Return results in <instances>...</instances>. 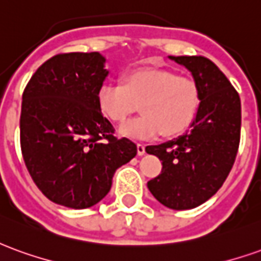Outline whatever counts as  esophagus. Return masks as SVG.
Segmentation results:
<instances>
[{
	"mask_svg": "<svg viewBox=\"0 0 261 261\" xmlns=\"http://www.w3.org/2000/svg\"><path fill=\"white\" fill-rule=\"evenodd\" d=\"M137 153L142 156L144 153H145V145H142V144H137Z\"/></svg>",
	"mask_w": 261,
	"mask_h": 261,
	"instance_id": "esophagus-1",
	"label": "esophagus"
}]
</instances>
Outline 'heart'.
<instances>
[{
    "label": "heart",
    "mask_w": 261,
    "mask_h": 261,
    "mask_svg": "<svg viewBox=\"0 0 261 261\" xmlns=\"http://www.w3.org/2000/svg\"><path fill=\"white\" fill-rule=\"evenodd\" d=\"M200 88L193 78L173 71L137 68L124 82H103L97 88L100 113L113 123H123L141 105L142 116L120 125L119 134L131 140H151L164 133L172 137L186 131L200 106Z\"/></svg>",
    "instance_id": "b5f03b06"
}]
</instances>
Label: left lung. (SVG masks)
I'll list each match as a JSON object with an SVG mask.
<instances>
[{
    "label": "left lung",
    "instance_id": "8db88e82",
    "mask_svg": "<svg viewBox=\"0 0 261 261\" xmlns=\"http://www.w3.org/2000/svg\"><path fill=\"white\" fill-rule=\"evenodd\" d=\"M192 72L201 99L186 134L145 148L162 161L148 181L152 196L172 210H192L218 192L235 162L241 140V99L222 71L201 56H169Z\"/></svg>",
    "mask_w": 261,
    "mask_h": 261
}]
</instances>
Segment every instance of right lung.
I'll return each instance as SVG.
<instances>
[{
    "mask_svg": "<svg viewBox=\"0 0 261 261\" xmlns=\"http://www.w3.org/2000/svg\"><path fill=\"white\" fill-rule=\"evenodd\" d=\"M102 54L67 53L42 64L26 85L20 147L40 192L56 204L82 210L112 187L121 165L137 155L128 138L117 140L96 103L109 69Z\"/></svg>",
    "mask_w": 261,
    "mask_h": 261,
    "instance_id": "add662e5",
    "label": "right lung"
}]
</instances>
